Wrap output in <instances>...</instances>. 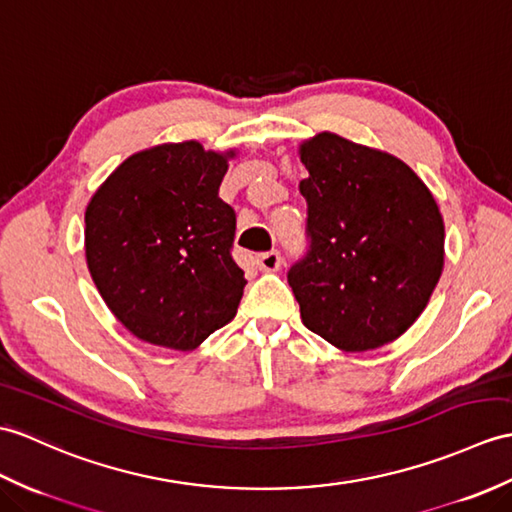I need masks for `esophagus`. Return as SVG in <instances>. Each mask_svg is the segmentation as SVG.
<instances>
[{"instance_id": "esophagus-1", "label": "esophagus", "mask_w": 512, "mask_h": 512, "mask_svg": "<svg viewBox=\"0 0 512 512\" xmlns=\"http://www.w3.org/2000/svg\"><path fill=\"white\" fill-rule=\"evenodd\" d=\"M257 266L264 272H277L281 268V253L279 251H268L257 257Z\"/></svg>"}]
</instances>
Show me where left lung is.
<instances>
[{
  "instance_id": "left-lung-1",
  "label": "left lung",
  "mask_w": 512,
  "mask_h": 512,
  "mask_svg": "<svg viewBox=\"0 0 512 512\" xmlns=\"http://www.w3.org/2000/svg\"><path fill=\"white\" fill-rule=\"evenodd\" d=\"M310 253L288 272L303 325L347 353L414 325L441 279L445 222L421 176L386 150L323 130L299 144Z\"/></svg>"
}]
</instances>
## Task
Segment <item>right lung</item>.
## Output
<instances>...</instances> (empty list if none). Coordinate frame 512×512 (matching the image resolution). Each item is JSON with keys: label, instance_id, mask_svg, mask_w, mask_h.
Returning a JSON list of instances; mask_svg holds the SVG:
<instances>
[{"label": "right lung", "instance_id": "obj_1", "mask_svg": "<svg viewBox=\"0 0 512 512\" xmlns=\"http://www.w3.org/2000/svg\"><path fill=\"white\" fill-rule=\"evenodd\" d=\"M240 150L168 141L130 154L85 211V257L113 316L139 340L194 351L233 320L244 272L218 189Z\"/></svg>", "mask_w": 512, "mask_h": 512}]
</instances>
